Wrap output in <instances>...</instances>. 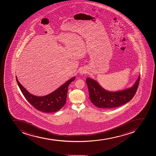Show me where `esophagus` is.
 I'll use <instances>...</instances> for the list:
<instances>
[{"mask_svg": "<svg viewBox=\"0 0 156 156\" xmlns=\"http://www.w3.org/2000/svg\"><path fill=\"white\" fill-rule=\"evenodd\" d=\"M87 71L86 69H85L84 68H82L80 71V74L81 75H83L84 74H86L87 73Z\"/></svg>", "mask_w": 156, "mask_h": 156, "instance_id": "34e87169", "label": "esophagus"}]
</instances>
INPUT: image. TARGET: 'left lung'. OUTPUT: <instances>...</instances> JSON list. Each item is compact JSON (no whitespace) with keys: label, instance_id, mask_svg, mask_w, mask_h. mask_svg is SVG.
Returning <instances> with one entry per match:
<instances>
[{"label":"left lung","instance_id":"1","mask_svg":"<svg viewBox=\"0 0 156 156\" xmlns=\"http://www.w3.org/2000/svg\"><path fill=\"white\" fill-rule=\"evenodd\" d=\"M140 76L131 87L116 92L104 89L95 80L87 78L86 82L88 88L90 100L96 107L112 108L120 107L132 100L136 92Z\"/></svg>","mask_w":156,"mask_h":156}]
</instances>
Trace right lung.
Masks as SVG:
<instances>
[{
    "mask_svg": "<svg viewBox=\"0 0 156 156\" xmlns=\"http://www.w3.org/2000/svg\"><path fill=\"white\" fill-rule=\"evenodd\" d=\"M16 77L20 89L26 99L37 110L45 113L55 112L62 108L66 102L68 86L75 79V77L72 78L48 95L37 97L30 94L20 83L16 76Z\"/></svg>",
    "mask_w": 156,
    "mask_h": 156,
    "instance_id": "obj_1",
    "label": "right lung"
}]
</instances>
